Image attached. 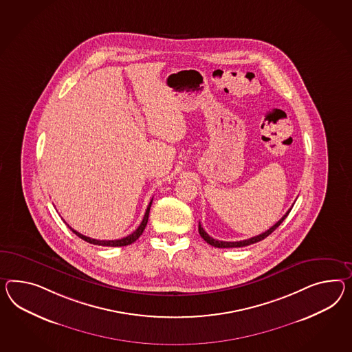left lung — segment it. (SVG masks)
Masks as SVG:
<instances>
[{"label": "left lung", "mask_w": 352, "mask_h": 352, "mask_svg": "<svg viewBox=\"0 0 352 352\" xmlns=\"http://www.w3.org/2000/svg\"><path fill=\"white\" fill-rule=\"evenodd\" d=\"M294 207V206H292ZM292 208H289V210H287V213L285 214V216L280 218V221L276 223V225L272 226L270 230H267L265 232H263V234H258V236H254V237H250V239H248V240H243V241H219V240H216V239H213V237H210L209 234L204 231V228L201 227V225L199 223V234L200 236L207 241L209 245H212V246H214V248H243V246H248V245H252V243H259L261 240H264L265 237H268L270 234L278 227V226L285 221V218L289 216V210H291Z\"/></svg>", "instance_id": "left-lung-1"}]
</instances>
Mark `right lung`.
<instances>
[{
    "instance_id": "1",
    "label": "right lung",
    "mask_w": 352,
    "mask_h": 352,
    "mask_svg": "<svg viewBox=\"0 0 352 352\" xmlns=\"http://www.w3.org/2000/svg\"><path fill=\"white\" fill-rule=\"evenodd\" d=\"M152 201H153V199H152L151 203L148 204V208H146V210H145L144 217H143V221H142V223L139 225V227L136 228L135 231H134L133 234L126 236V237H122V239H118V240H96V239H91V237H88V236L79 234L78 231H75V230L67 225L66 222H65V223L69 226V228L72 230L74 234H76V236H79L80 239H82V240L87 241V243H93V245H100V246H126V245H130V243L136 241V240L140 237V234H143V231L145 230V226L148 223V217H149V210H151Z\"/></svg>"
}]
</instances>
